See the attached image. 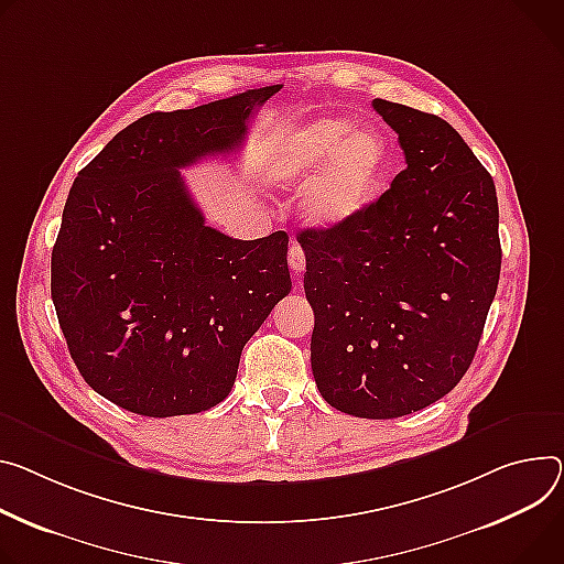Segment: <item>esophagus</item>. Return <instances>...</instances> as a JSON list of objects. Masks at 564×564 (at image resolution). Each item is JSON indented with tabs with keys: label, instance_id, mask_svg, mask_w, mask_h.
<instances>
[{
	"label": "esophagus",
	"instance_id": "34e87169",
	"mask_svg": "<svg viewBox=\"0 0 564 564\" xmlns=\"http://www.w3.org/2000/svg\"><path fill=\"white\" fill-rule=\"evenodd\" d=\"M288 263L292 268V272L296 276H301L303 268H305V253H303V247L299 242H290V249H288Z\"/></svg>",
	"mask_w": 564,
	"mask_h": 564
}]
</instances>
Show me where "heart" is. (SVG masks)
Instances as JSON below:
<instances>
[{
  "label": "heart",
  "mask_w": 564,
  "mask_h": 564,
  "mask_svg": "<svg viewBox=\"0 0 564 564\" xmlns=\"http://www.w3.org/2000/svg\"><path fill=\"white\" fill-rule=\"evenodd\" d=\"M391 166L387 137L346 117H319L288 130L272 148L268 173L283 188H305L303 212L319 227L360 216Z\"/></svg>",
  "instance_id": "1"
}]
</instances>
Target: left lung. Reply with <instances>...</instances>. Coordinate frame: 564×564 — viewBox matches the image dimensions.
I'll return each mask as SVG.
<instances>
[{
	"mask_svg": "<svg viewBox=\"0 0 564 564\" xmlns=\"http://www.w3.org/2000/svg\"><path fill=\"white\" fill-rule=\"evenodd\" d=\"M406 169L346 225L305 229L311 365L324 400L357 419L430 406L466 376L501 270L490 173L441 117L376 98Z\"/></svg>",
	"mask_w": 564,
	"mask_h": 564,
	"instance_id": "obj_1",
	"label": "left lung"
}]
</instances>
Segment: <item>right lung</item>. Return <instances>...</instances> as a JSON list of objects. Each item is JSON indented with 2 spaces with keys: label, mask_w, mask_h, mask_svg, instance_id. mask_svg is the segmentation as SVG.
I'll return each instance as SVG.
<instances>
[{
  "label": "right lung",
  "mask_w": 564,
  "mask_h": 564,
  "mask_svg": "<svg viewBox=\"0 0 564 564\" xmlns=\"http://www.w3.org/2000/svg\"><path fill=\"white\" fill-rule=\"evenodd\" d=\"M281 85L123 128L78 173L51 251V299L85 382L132 414L223 402L240 352L290 292L288 234L204 225L182 169L236 152Z\"/></svg>",
  "instance_id": "add662e5"
}]
</instances>
